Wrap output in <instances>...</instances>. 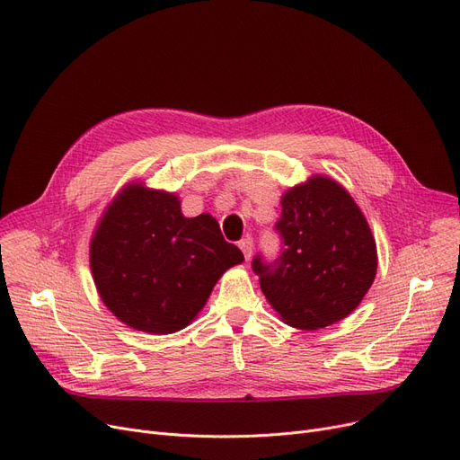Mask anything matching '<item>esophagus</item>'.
Instances as JSON below:
<instances>
[{
  "label": "esophagus",
  "mask_w": 460,
  "mask_h": 460,
  "mask_svg": "<svg viewBox=\"0 0 460 460\" xmlns=\"http://www.w3.org/2000/svg\"><path fill=\"white\" fill-rule=\"evenodd\" d=\"M238 246H240V250H243L246 261H250V259H252V253H253V240H252L250 236H246V238L240 240Z\"/></svg>",
  "instance_id": "obj_1"
}]
</instances>
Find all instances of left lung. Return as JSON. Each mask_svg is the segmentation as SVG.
Listing matches in <instances>:
<instances>
[{
  "mask_svg": "<svg viewBox=\"0 0 460 460\" xmlns=\"http://www.w3.org/2000/svg\"><path fill=\"white\" fill-rule=\"evenodd\" d=\"M281 253L252 262L264 296L285 324L326 328L359 305L376 276V244L364 212L330 177L287 190L276 224Z\"/></svg>",
  "mask_w": 460,
  "mask_h": 460,
  "instance_id": "1",
  "label": "left lung"
}]
</instances>
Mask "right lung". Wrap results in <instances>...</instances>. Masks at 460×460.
<instances>
[{"label":"right lung","mask_w":460,"mask_h":460,"mask_svg":"<svg viewBox=\"0 0 460 460\" xmlns=\"http://www.w3.org/2000/svg\"><path fill=\"white\" fill-rule=\"evenodd\" d=\"M102 302L127 326L155 335L188 326L222 274L244 261L210 214L186 217L175 193L132 182L117 193L91 240Z\"/></svg>","instance_id":"right-lung-1"}]
</instances>
